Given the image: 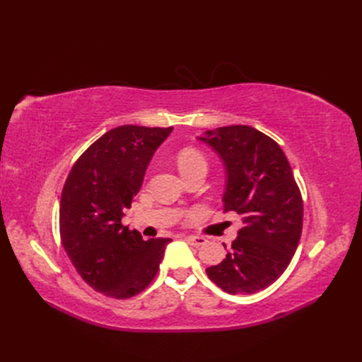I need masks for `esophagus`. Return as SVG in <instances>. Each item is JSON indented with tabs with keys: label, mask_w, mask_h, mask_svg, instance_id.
I'll list each match as a JSON object with an SVG mask.
<instances>
[{
	"label": "esophagus",
	"mask_w": 362,
	"mask_h": 362,
	"mask_svg": "<svg viewBox=\"0 0 362 362\" xmlns=\"http://www.w3.org/2000/svg\"><path fill=\"white\" fill-rule=\"evenodd\" d=\"M185 240H187V242L192 243L193 246H202L206 242L204 237H199V235H185Z\"/></svg>",
	"instance_id": "1"
}]
</instances>
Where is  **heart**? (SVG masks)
Here are the masks:
<instances>
[{
    "label": "heart",
    "instance_id": "b5f03b06",
    "mask_svg": "<svg viewBox=\"0 0 362 362\" xmlns=\"http://www.w3.org/2000/svg\"><path fill=\"white\" fill-rule=\"evenodd\" d=\"M177 163H178L180 172L182 173L194 166H198V164H205V160H204L201 152L194 151V149H184L178 154Z\"/></svg>",
    "mask_w": 362,
    "mask_h": 362
}]
</instances>
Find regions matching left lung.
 Segmentation results:
<instances>
[{"instance_id": "8db88e82", "label": "left lung", "mask_w": 362, "mask_h": 362, "mask_svg": "<svg viewBox=\"0 0 362 362\" xmlns=\"http://www.w3.org/2000/svg\"><path fill=\"white\" fill-rule=\"evenodd\" d=\"M198 139L223 161V210L243 222L206 275L229 294L264 290L288 267L302 234L303 202L290 163L275 140L247 125L208 129Z\"/></svg>"}]
</instances>
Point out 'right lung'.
<instances>
[{"label": "right lung", "mask_w": 362, "mask_h": 362, "mask_svg": "<svg viewBox=\"0 0 362 362\" xmlns=\"http://www.w3.org/2000/svg\"><path fill=\"white\" fill-rule=\"evenodd\" d=\"M169 128L122 125L87 148L64 182L60 237L78 275L98 293L127 299L156 278L170 238L144 240L122 225Z\"/></svg>", "instance_id": "add662e5"}]
</instances>
